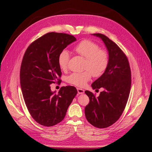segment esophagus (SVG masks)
<instances>
[{
	"label": "esophagus",
	"instance_id": "34e87169",
	"mask_svg": "<svg viewBox=\"0 0 152 152\" xmlns=\"http://www.w3.org/2000/svg\"><path fill=\"white\" fill-rule=\"evenodd\" d=\"M77 92L79 94H82L84 93V90L80 89V88H77Z\"/></svg>",
	"mask_w": 152,
	"mask_h": 152
}]
</instances>
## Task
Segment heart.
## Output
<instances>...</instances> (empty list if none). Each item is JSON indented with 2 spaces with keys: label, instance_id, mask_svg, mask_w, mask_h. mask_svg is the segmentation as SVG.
I'll use <instances>...</instances> for the list:
<instances>
[{
  "label": "heart",
  "instance_id": "1",
  "mask_svg": "<svg viewBox=\"0 0 152 152\" xmlns=\"http://www.w3.org/2000/svg\"><path fill=\"white\" fill-rule=\"evenodd\" d=\"M74 52L85 58L84 63V72L72 73L67 77V82L78 87H83L91 78L102 75L107 70L109 63L107 52L101 49L95 42L89 40H83L78 43L73 48ZM70 54L66 50H63L58 58V65L62 70H66L68 67Z\"/></svg>",
  "mask_w": 152,
  "mask_h": 152
}]
</instances>
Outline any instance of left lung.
Masks as SVG:
<instances>
[{"mask_svg":"<svg viewBox=\"0 0 152 152\" xmlns=\"http://www.w3.org/2000/svg\"><path fill=\"white\" fill-rule=\"evenodd\" d=\"M102 39L108 52L109 63L103 75L91 85L103 87L98 97L86 91L89 103L85 108L86 119L98 128H106L118 121L125 109L131 86V68L127 58L112 40L102 34H93Z\"/></svg>","mask_w":152,"mask_h":152,"instance_id":"obj_1","label":"left lung"}]
</instances>
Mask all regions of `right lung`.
Returning <instances> with one entry per match:
<instances>
[{"mask_svg":"<svg viewBox=\"0 0 152 152\" xmlns=\"http://www.w3.org/2000/svg\"><path fill=\"white\" fill-rule=\"evenodd\" d=\"M73 35L50 32L32 42L26 50L20 68L23 96L31 116L44 126H53L65 118L77 93L73 86L61 87L58 93L50 84L61 82L58 55L75 42Z\"/></svg>","mask_w":152,"mask_h":152,"instance_id":"add662e5","label":"right lung"}]
</instances>
